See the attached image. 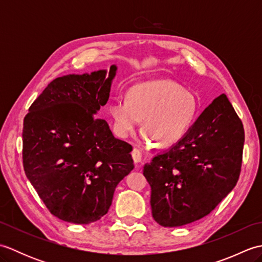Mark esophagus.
<instances>
[{"label":"esophagus","instance_id":"1","mask_svg":"<svg viewBox=\"0 0 262 262\" xmlns=\"http://www.w3.org/2000/svg\"><path fill=\"white\" fill-rule=\"evenodd\" d=\"M132 157H133V160H134V162H135L136 164L142 162V153H141L140 149H137V148L133 149Z\"/></svg>","mask_w":262,"mask_h":262}]
</instances>
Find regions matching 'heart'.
Masks as SVG:
<instances>
[{
  "label": "heart",
  "instance_id": "obj_1",
  "mask_svg": "<svg viewBox=\"0 0 262 262\" xmlns=\"http://www.w3.org/2000/svg\"><path fill=\"white\" fill-rule=\"evenodd\" d=\"M197 111V98L170 80L136 84L128 90L126 98H116L109 104L114 130L119 137L130 136L143 118L142 140L154 138L163 146L186 134Z\"/></svg>",
  "mask_w": 262,
  "mask_h": 262
}]
</instances>
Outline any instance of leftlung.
<instances>
[{
  "label": "left lung",
  "mask_w": 262,
  "mask_h": 262,
  "mask_svg": "<svg viewBox=\"0 0 262 262\" xmlns=\"http://www.w3.org/2000/svg\"><path fill=\"white\" fill-rule=\"evenodd\" d=\"M243 145L242 121L221 94L179 142L144 165L155 222L177 227L208 215L235 187Z\"/></svg>",
  "instance_id": "obj_1"
}]
</instances>
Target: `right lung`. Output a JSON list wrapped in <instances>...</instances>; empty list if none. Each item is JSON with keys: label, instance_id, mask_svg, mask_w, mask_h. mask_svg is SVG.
Masks as SVG:
<instances>
[{"label": "right lung", "instance_id": "obj_1", "mask_svg": "<svg viewBox=\"0 0 262 262\" xmlns=\"http://www.w3.org/2000/svg\"><path fill=\"white\" fill-rule=\"evenodd\" d=\"M117 66L57 77L24 120L26 176L49 211L74 224L97 222L117 185L134 169L129 144L97 118L107 103Z\"/></svg>", "mask_w": 262, "mask_h": 262}]
</instances>
